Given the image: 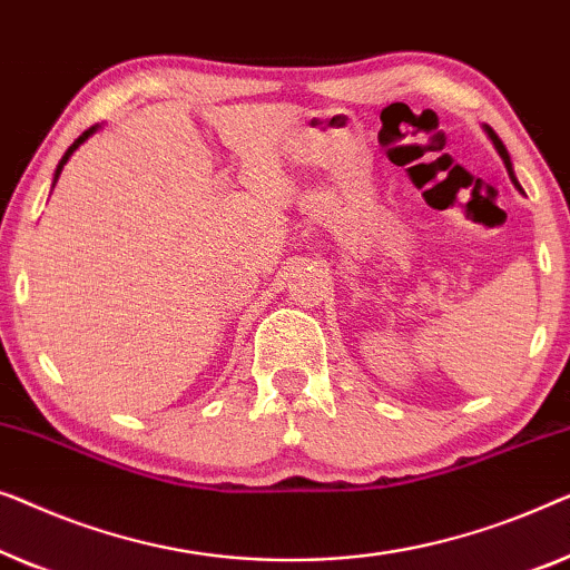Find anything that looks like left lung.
Segmentation results:
<instances>
[{"label":"left lung","instance_id":"left-lung-1","mask_svg":"<svg viewBox=\"0 0 570 570\" xmlns=\"http://www.w3.org/2000/svg\"><path fill=\"white\" fill-rule=\"evenodd\" d=\"M483 131L488 134V139L493 141V147H495V151H499L501 155V159H503V165H507V173H509V178H511V183H514L517 186V190L519 194H524L522 190V186H519V180H517V175H514V165H511V157H509V151H507V147H503V141L499 139V136H495V131L491 126H483Z\"/></svg>","mask_w":570,"mask_h":570}]
</instances>
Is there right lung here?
I'll use <instances>...</instances> for the list:
<instances>
[{"instance_id": "add662e5", "label": "right lung", "mask_w": 570, "mask_h": 570, "mask_svg": "<svg viewBox=\"0 0 570 570\" xmlns=\"http://www.w3.org/2000/svg\"><path fill=\"white\" fill-rule=\"evenodd\" d=\"M100 128H102L100 124H98V126H92V128H87V131H85L82 136H79V139H75V144H71V147H69L67 151H63V157L59 159V165H56V170H53V183H51V190H53V186H56V180H59V175H61V170H63V165H67V163H69V157H71V155H75V151H77L79 147H82V144H85L87 139H90V136H92V134H98V131H100Z\"/></svg>"}]
</instances>
